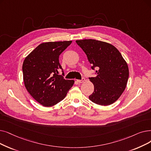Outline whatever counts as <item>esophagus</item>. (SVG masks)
<instances>
[{
    "instance_id": "esophagus-1",
    "label": "esophagus",
    "mask_w": 151,
    "mask_h": 151,
    "mask_svg": "<svg viewBox=\"0 0 151 151\" xmlns=\"http://www.w3.org/2000/svg\"><path fill=\"white\" fill-rule=\"evenodd\" d=\"M84 80H85L84 78H82L81 80H77V82L79 83H83L84 81Z\"/></svg>"
}]
</instances>
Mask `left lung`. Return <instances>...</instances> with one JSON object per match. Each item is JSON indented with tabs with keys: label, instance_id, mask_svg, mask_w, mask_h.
Instances as JSON below:
<instances>
[{
	"label": "left lung",
	"instance_id": "1",
	"mask_svg": "<svg viewBox=\"0 0 151 151\" xmlns=\"http://www.w3.org/2000/svg\"><path fill=\"white\" fill-rule=\"evenodd\" d=\"M76 42L86 54L91 68L96 70L97 76L89 78L94 86L89 99L101 106L113 104L127 86L129 76L127 62L120 52L110 44L91 39Z\"/></svg>",
	"mask_w": 151,
	"mask_h": 151
}]
</instances>
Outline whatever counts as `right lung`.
I'll use <instances>...</instances> for the list:
<instances>
[{"label":"right lung","mask_w":151,"mask_h":151,"mask_svg":"<svg viewBox=\"0 0 151 151\" xmlns=\"http://www.w3.org/2000/svg\"><path fill=\"white\" fill-rule=\"evenodd\" d=\"M72 42H49L39 44L25 58L22 70L24 86L31 96L45 107L62 101L74 84L65 80L59 55ZM61 70L62 76L59 75Z\"/></svg>","instance_id":"1"}]
</instances>
